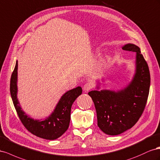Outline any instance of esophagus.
<instances>
[{
	"label": "esophagus",
	"instance_id": "esophagus-1",
	"mask_svg": "<svg viewBox=\"0 0 160 160\" xmlns=\"http://www.w3.org/2000/svg\"><path fill=\"white\" fill-rule=\"evenodd\" d=\"M93 88V85L92 83L90 82H87L86 83L84 86H83V89L84 91H86V92H88V91H89L90 89H92Z\"/></svg>",
	"mask_w": 160,
	"mask_h": 160
}]
</instances>
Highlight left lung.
Returning a JSON list of instances; mask_svg holds the SVG:
<instances>
[{
    "label": "left lung",
    "mask_w": 160,
    "mask_h": 160,
    "mask_svg": "<svg viewBox=\"0 0 160 160\" xmlns=\"http://www.w3.org/2000/svg\"><path fill=\"white\" fill-rule=\"evenodd\" d=\"M122 49L136 54L135 73L129 85L117 92L102 90L88 92L97 111L98 126L109 135H119L135 125L144 111L149 92V67L140 48L127 43Z\"/></svg>",
    "instance_id": "left-lung-1"
}]
</instances>
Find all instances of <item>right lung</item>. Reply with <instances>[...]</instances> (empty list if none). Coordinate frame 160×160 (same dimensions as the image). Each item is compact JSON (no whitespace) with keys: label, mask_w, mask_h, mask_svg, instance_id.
Here are the masks:
<instances>
[{"label":"right lung","mask_w":160,"mask_h":160,"mask_svg":"<svg viewBox=\"0 0 160 160\" xmlns=\"http://www.w3.org/2000/svg\"><path fill=\"white\" fill-rule=\"evenodd\" d=\"M18 62L11 78L10 92L15 108L22 125L32 134L45 139L54 140L61 137L68 129L73 102L82 92L80 86L68 90L59 100L54 111L44 120H35L22 110L17 99Z\"/></svg>","instance_id":"1"}]
</instances>
